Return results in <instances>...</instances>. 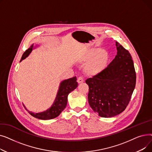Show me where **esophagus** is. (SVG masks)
I'll return each mask as SVG.
<instances>
[{
  "label": "esophagus",
  "instance_id": "1",
  "mask_svg": "<svg viewBox=\"0 0 152 152\" xmlns=\"http://www.w3.org/2000/svg\"><path fill=\"white\" fill-rule=\"evenodd\" d=\"M77 83H78L79 84H80V83H82L84 82V79H83V78L82 77H79L77 78Z\"/></svg>",
  "mask_w": 152,
  "mask_h": 152
}]
</instances>
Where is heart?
Segmentation results:
<instances>
[{
  "instance_id": "1",
  "label": "heart",
  "mask_w": 152,
  "mask_h": 152,
  "mask_svg": "<svg viewBox=\"0 0 152 152\" xmlns=\"http://www.w3.org/2000/svg\"><path fill=\"white\" fill-rule=\"evenodd\" d=\"M109 60L110 54L107 51L95 48L85 50L79 57L80 62L87 63L85 72L89 76L100 73L107 67Z\"/></svg>"
}]
</instances>
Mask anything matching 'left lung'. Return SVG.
Wrapping results in <instances>:
<instances>
[{"label":"left lung","instance_id":"8db88e82","mask_svg":"<svg viewBox=\"0 0 152 152\" xmlns=\"http://www.w3.org/2000/svg\"><path fill=\"white\" fill-rule=\"evenodd\" d=\"M117 55L100 73L87 79L88 102L100 116L122 113L131 100L136 83L134 62L129 51L116 42Z\"/></svg>","mask_w":152,"mask_h":152}]
</instances>
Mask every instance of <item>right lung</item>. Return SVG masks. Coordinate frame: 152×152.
<instances>
[{"label":"right lung","mask_w":152,"mask_h":152,"mask_svg":"<svg viewBox=\"0 0 152 152\" xmlns=\"http://www.w3.org/2000/svg\"><path fill=\"white\" fill-rule=\"evenodd\" d=\"M34 44L27 49L23 54L20 61L25 59L31 53L33 49ZM76 77L75 76L61 82L59 89L57 94V97L53 103L52 107L47 109L46 111L41 113H33L28 110V113L34 118L47 120V119H53L59 116L66 107L68 101V95L71 92L74 91L77 87V82L76 81ZM25 107V106H24Z\"/></svg>","instance_id":"right-lung-1"}]
</instances>
